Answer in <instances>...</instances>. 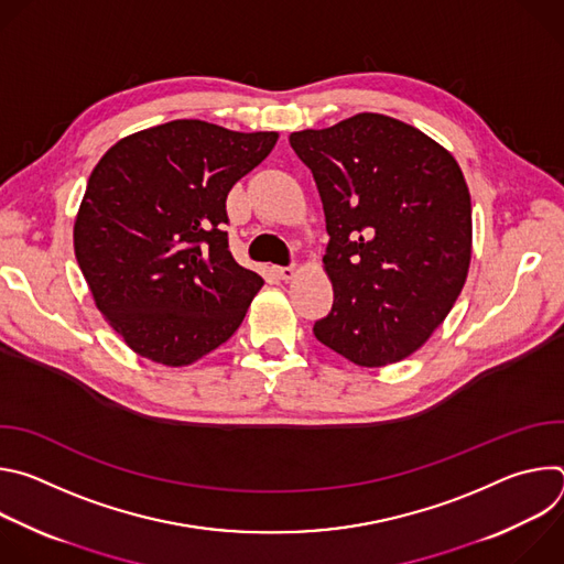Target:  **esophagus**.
<instances>
[{"label":"esophagus","mask_w":564,"mask_h":564,"mask_svg":"<svg viewBox=\"0 0 564 564\" xmlns=\"http://www.w3.org/2000/svg\"><path fill=\"white\" fill-rule=\"evenodd\" d=\"M274 274L279 276V279H283V281H290V279H294L296 276V268L294 265H279V268H274Z\"/></svg>","instance_id":"34e87169"}]
</instances>
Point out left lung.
<instances>
[{
  "label": "left lung",
  "mask_w": 564,
  "mask_h": 564,
  "mask_svg": "<svg viewBox=\"0 0 564 564\" xmlns=\"http://www.w3.org/2000/svg\"><path fill=\"white\" fill-rule=\"evenodd\" d=\"M314 176L330 234L335 301L314 337L364 368L420 350L459 296L473 248L457 160L424 131L381 113L290 133Z\"/></svg>",
  "instance_id": "left-lung-1"
}]
</instances>
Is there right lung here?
Returning a JSON list of instances; mask_svg holds the SVG:
<instances>
[{
  "label": "right lung",
  "mask_w": 564,
  "mask_h": 564,
  "mask_svg": "<svg viewBox=\"0 0 564 564\" xmlns=\"http://www.w3.org/2000/svg\"><path fill=\"white\" fill-rule=\"evenodd\" d=\"M276 140V131L172 120L100 158L73 248L98 310L135 355L189 366L243 324L263 279L227 248L225 200Z\"/></svg>",
  "instance_id": "add662e5"
}]
</instances>
